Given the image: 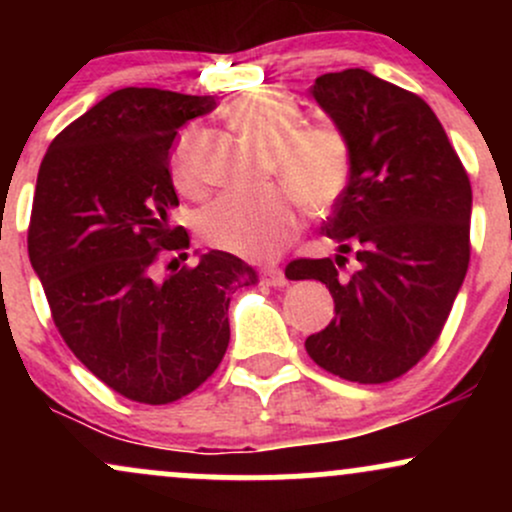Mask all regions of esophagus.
<instances>
[{"label":"esophagus","mask_w":512,"mask_h":512,"mask_svg":"<svg viewBox=\"0 0 512 512\" xmlns=\"http://www.w3.org/2000/svg\"><path fill=\"white\" fill-rule=\"evenodd\" d=\"M260 284H267V286H274V289H279V286H286L289 281H286V276L281 269H274V267H267L260 272Z\"/></svg>","instance_id":"esophagus-1"}]
</instances>
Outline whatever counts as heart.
Here are the masks:
<instances>
[{
	"mask_svg": "<svg viewBox=\"0 0 512 512\" xmlns=\"http://www.w3.org/2000/svg\"><path fill=\"white\" fill-rule=\"evenodd\" d=\"M228 120L269 149V173L284 187L260 192H228L211 202L199 219V233L211 248L272 260L298 236L301 204L310 214H327L349 187L354 149L334 122H303L293 98L272 88H257L228 105ZM199 129H187L173 151V182L185 195H199Z\"/></svg>",
	"mask_w": 512,
	"mask_h": 512,
	"instance_id": "heart-1",
	"label": "heart"
}]
</instances>
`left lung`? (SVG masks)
I'll return each instance as SVG.
<instances>
[{
    "label": "left lung",
    "instance_id": "left-lung-1",
    "mask_svg": "<svg viewBox=\"0 0 512 512\" xmlns=\"http://www.w3.org/2000/svg\"><path fill=\"white\" fill-rule=\"evenodd\" d=\"M313 98L342 127L354 173L322 233L339 255L293 260L289 279H317L334 320L305 339L320 368L361 385L414 368L443 332L469 267L472 185L424 98L366 69L317 76ZM346 251L362 267L338 274Z\"/></svg>",
    "mask_w": 512,
    "mask_h": 512
}]
</instances>
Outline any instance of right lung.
I'll list each match as a JSON object with an SVG mask.
<instances>
[{
	"label": "right lung",
	"instance_id": "1",
	"mask_svg": "<svg viewBox=\"0 0 512 512\" xmlns=\"http://www.w3.org/2000/svg\"><path fill=\"white\" fill-rule=\"evenodd\" d=\"M214 108V96L120 88L64 127L38 170L28 257L52 320L74 356L132 402L197 390L228 349L231 296L257 284L250 264L221 250L178 269L190 236L170 226V146ZM163 251L181 252L166 277Z\"/></svg>",
	"mask_w": 512,
	"mask_h": 512
}]
</instances>
